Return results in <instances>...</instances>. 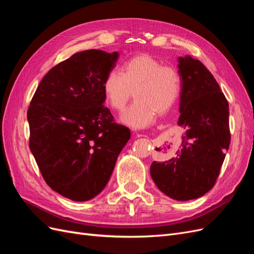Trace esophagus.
<instances>
[{
    "label": "esophagus",
    "mask_w": 254,
    "mask_h": 254,
    "mask_svg": "<svg viewBox=\"0 0 254 254\" xmlns=\"http://www.w3.org/2000/svg\"><path fill=\"white\" fill-rule=\"evenodd\" d=\"M139 136H144V135H142V134H139Z\"/></svg>",
    "instance_id": "obj_1"
}]
</instances>
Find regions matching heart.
Wrapping results in <instances>:
<instances>
[{"label":"heart","instance_id":"heart-1","mask_svg":"<svg viewBox=\"0 0 254 254\" xmlns=\"http://www.w3.org/2000/svg\"><path fill=\"white\" fill-rule=\"evenodd\" d=\"M131 91L136 102L123 113L122 121L133 128L147 127L157 113H165L178 99L180 74L149 55L134 56L123 64L120 74L112 71L103 82L104 97L115 111L124 110Z\"/></svg>","mask_w":254,"mask_h":254}]
</instances>
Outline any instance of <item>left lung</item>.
<instances>
[{
  "mask_svg": "<svg viewBox=\"0 0 254 254\" xmlns=\"http://www.w3.org/2000/svg\"><path fill=\"white\" fill-rule=\"evenodd\" d=\"M181 93L178 125L187 130L176 157L153 161L150 176L158 189L175 200L207 193L216 182L229 149V104L219 84L200 61L178 58Z\"/></svg>",
  "mask_w": 254,
  "mask_h": 254,
  "instance_id": "left-lung-1",
  "label": "left lung"
}]
</instances>
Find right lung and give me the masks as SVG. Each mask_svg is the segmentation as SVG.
Here are the masks:
<instances>
[{
	"instance_id": "1",
	"label": "right lung",
	"mask_w": 254,
	"mask_h": 254,
	"mask_svg": "<svg viewBox=\"0 0 254 254\" xmlns=\"http://www.w3.org/2000/svg\"><path fill=\"white\" fill-rule=\"evenodd\" d=\"M119 53H76L48 72L27 111L29 148L48 186L88 201L108 183L130 130L104 106L103 82Z\"/></svg>"
}]
</instances>
